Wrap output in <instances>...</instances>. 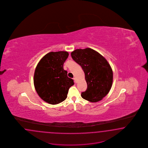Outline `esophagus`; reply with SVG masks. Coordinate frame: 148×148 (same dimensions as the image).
Segmentation results:
<instances>
[{
    "instance_id": "1",
    "label": "esophagus",
    "mask_w": 148,
    "mask_h": 148,
    "mask_svg": "<svg viewBox=\"0 0 148 148\" xmlns=\"http://www.w3.org/2000/svg\"><path fill=\"white\" fill-rule=\"evenodd\" d=\"M73 80H74V82H75V83H76V82H77V81H76V79L75 77H74V78H73Z\"/></svg>"
}]
</instances>
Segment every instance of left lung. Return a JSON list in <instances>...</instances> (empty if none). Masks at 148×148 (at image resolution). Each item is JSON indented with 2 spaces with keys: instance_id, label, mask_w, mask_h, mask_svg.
Instances as JSON below:
<instances>
[{
  "instance_id": "1",
  "label": "left lung",
  "mask_w": 148,
  "mask_h": 148,
  "mask_svg": "<svg viewBox=\"0 0 148 148\" xmlns=\"http://www.w3.org/2000/svg\"><path fill=\"white\" fill-rule=\"evenodd\" d=\"M71 56L85 73L87 88L81 93L82 98L94 103L101 100L110 92L113 82L112 68L107 60L90 48L75 50Z\"/></svg>"
}]
</instances>
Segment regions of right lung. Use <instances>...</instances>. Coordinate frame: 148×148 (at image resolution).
<instances>
[{
    "mask_svg": "<svg viewBox=\"0 0 148 148\" xmlns=\"http://www.w3.org/2000/svg\"><path fill=\"white\" fill-rule=\"evenodd\" d=\"M68 55L67 51L50 52L37 65L34 77L35 88L40 98L50 104L55 105L64 101L69 88L74 84L63 69Z\"/></svg>",
    "mask_w": 148,
    "mask_h": 148,
    "instance_id": "obj_1",
    "label": "right lung"
}]
</instances>
